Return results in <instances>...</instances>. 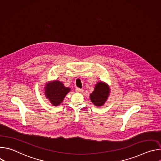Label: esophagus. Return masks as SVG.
I'll return each mask as SVG.
<instances>
[{
  "instance_id": "esophagus-1",
  "label": "esophagus",
  "mask_w": 161,
  "mask_h": 161,
  "mask_svg": "<svg viewBox=\"0 0 161 161\" xmlns=\"http://www.w3.org/2000/svg\"><path fill=\"white\" fill-rule=\"evenodd\" d=\"M76 91L78 92H82L83 91V90L82 88H76Z\"/></svg>"
}]
</instances>
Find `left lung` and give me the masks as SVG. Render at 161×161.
<instances>
[{"label":"left lung","instance_id":"1","mask_svg":"<svg viewBox=\"0 0 161 161\" xmlns=\"http://www.w3.org/2000/svg\"><path fill=\"white\" fill-rule=\"evenodd\" d=\"M110 94L109 85L104 81L97 82L94 87L92 93L90 94V99L96 106H102L104 104Z\"/></svg>","mask_w":161,"mask_h":161}]
</instances>
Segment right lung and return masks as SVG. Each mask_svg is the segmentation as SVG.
Listing matches in <instances>:
<instances>
[{
	"instance_id": "obj_1",
	"label": "right lung",
	"mask_w": 161,
	"mask_h": 161,
	"mask_svg": "<svg viewBox=\"0 0 161 161\" xmlns=\"http://www.w3.org/2000/svg\"><path fill=\"white\" fill-rule=\"evenodd\" d=\"M71 90L69 87H65L62 81L55 80L46 83L44 88V96L53 106H57L62 103Z\"/></svg>"
}]
</instances>
